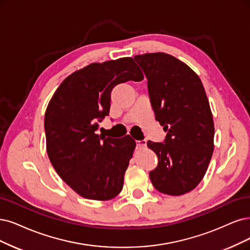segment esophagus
<instances>
[{
    "label": "esophagus",
    "instance_id": "esophagus-1",
    "mask_svg": "<svg viewBox=\"0 0 250 250\" xmlns=\"http://www.w3.org/2000/svg\"><path fill=\"white\" fill-rule=\"evenodd\" d=\"M137 148H145L146 147V141L145 140H141V141H137Z\"/></svg>",
    "mask_w": 250,
    "mask_h": 250
}]
</instances>
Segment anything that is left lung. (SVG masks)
Masks as SVG:
<instances>
[{"label": "left lung", "instance_id": "left-lung-1", "mask_svg": "<svg viewBox=\"0 0 250 250\" xmlns=\"http://www.w3.org/2000/svg\"><path fill=\"white\" fill-rule=\"evenodd\" d=\"M144 71L165 143L147 142L159 158L149 173L153 187L170 196L196 188L214 150V123L203 83L187 63L164 52L135 55Z\"/></svg>", "mask_w": 250, "mask_h": 250}]
</instances>
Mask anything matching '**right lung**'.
Masks as SVG:
<instances>
[{
  "label": "right lung",
  "mask_w": 250,
  "mask_h": 250,
  "mask_svg": "<svg viewBox=\"0 0 250 250\" xmlns=\"http://www.w3.org/2000/svg\"><path fill=\"white\" fill-rule=\"evenodd\" d=\"M144 75L132 58L92 62L64 79L45 112L46 150L54 170L79 196L97 201L115 198L136 142L97 134L109 114L113 87ZM102 135V134H101Z\"/></svg>",
  "instance_id": "obj_1"
}]
</instances>
